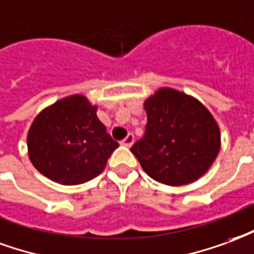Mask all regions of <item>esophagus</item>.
<instances>
[{
  "label": "esophagus",
  "mask_w": 254,
  "mask_h": 254,
  "mask_svg": "<svg viewBox=\"0 0 254 254\" xmlns=\"http://www.w3.org/2000/svg\"><path fill=\"white\" fill-rule=\"evenodd\" d=\"M134 139H135L134 134H131V132H129V134L126 136L125 139L120 142V143H122L123 146H126V147H131V146H132V143H134Z\"/></svg>",
  "instance_id": "1"
}]
</instances>
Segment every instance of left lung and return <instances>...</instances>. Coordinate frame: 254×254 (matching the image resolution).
Returning a JSON list of instances; mask_svg holds the SVG:
<instances>
[{
  "instance_id": "1",
  "label": "left lung",
  "mask_w": 254,
  "mask_h": 254,
  "mask_svg": "<svg viewBox=\"0 0 254 254\" xmlns=\"http://www.w3.org/2000/svg\"><path fill=\"white\" fill-rule=\"evenodd\" d=\"M145 135L131 147L146 173L166 186H184L205 173L221 135L212 115L187 94L161 89L145 104Z\"/></svg>"
}]
</instances>
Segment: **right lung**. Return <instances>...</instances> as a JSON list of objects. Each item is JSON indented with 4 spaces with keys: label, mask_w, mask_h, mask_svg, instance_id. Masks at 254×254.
Instances as JSON below:
<instances>
[{
    "label": "right lung",
    "mask_w": 254,
    "mask_h": 254,
    "mask_svg": "<svg viewBox=\"0 0 254 254\" xmlns=\"http://www.w3.org/2000/svg\"><path fill=\"white\" fill-rule=\"evenodd\" d=\"M97 107L84 96L57 101L35 119L28 132L33 166L50 180L77 186L103 172L119 143L96 115Z\"/></svg>",
    "instance_id": "right-lung-1"
}]
</instances>
